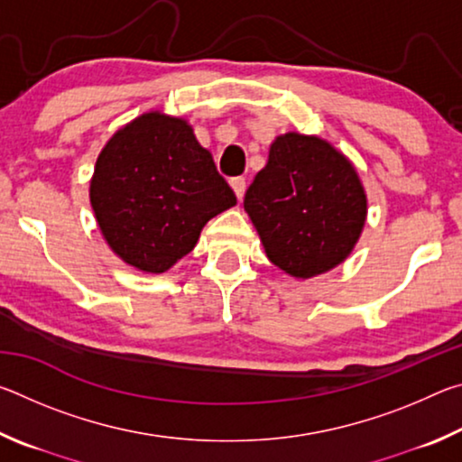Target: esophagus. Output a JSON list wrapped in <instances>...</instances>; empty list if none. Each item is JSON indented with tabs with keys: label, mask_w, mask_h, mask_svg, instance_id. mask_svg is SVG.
I'll list each match as a JSON object with an SVG mask.
<instances>
[{
	"label": "esophagus",
	"mask_w": 462,
	"mask_h": 462,
	"mask_svg": "<svg viewBox=\"0 0 462 462\" xmlns=\"http://www.w3.org/2000/svg\"><path fill=\"white\" fill-rule=\"evenodd\" d=\"M230 185H232V189H234V193H236L238 199L245 198V191H246V179L245 177H234Z\"/></svg>",
	"instance_id": "34e87169"
}]
</instances>
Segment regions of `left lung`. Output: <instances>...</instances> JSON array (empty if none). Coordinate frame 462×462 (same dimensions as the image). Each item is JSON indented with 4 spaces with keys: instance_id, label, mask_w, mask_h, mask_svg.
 <instances>
[{
    "instance_id": "left-lung-1",
    "label": "left lung",
    "mask_w": 462,
    "mask_h": 462,
    "mask_svg": "<svg viewBox=\"0 0 462 462\" xmlns=\"http://www.w3.org/2000/svg\"><path fill=\"white\" fill-rule=\"evenodd\" d=\"M269 261L297 279L334 269L355 248L366 195L346 156L318 136L287 132L245 195Z\"/></svg>"
}]
</instances>
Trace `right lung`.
Segmentation results:
<instances>
[{
  "mask_svg": "<svg viewBox=\"0 0 462 462\" xmlns=\"http://www.w3.org/2000/svg\"><path fill=\"white\" fill-rule=\"evenodd\" d=\"M106 242L124 263L165 273L191 253L214 216L236 203L181 118L143 114L107 140L89 187Z\"/></svg>",
  "mask_w": 462,
  "mask_h": 462,
  "instance_id": "obj_1",
  "label": "right lung"
}]
</instances>
